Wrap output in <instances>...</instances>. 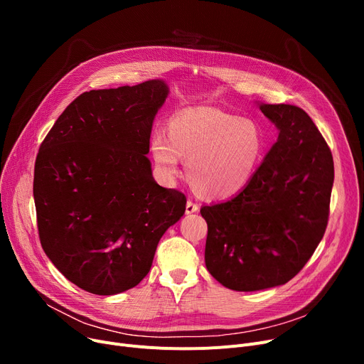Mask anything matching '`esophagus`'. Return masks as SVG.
I'll return each instance as SVG.
<instances>
[{
    "label": "esophagus",
    "instance_id": "34e87169",
    "mask_svg": "<svg viewBox=\"0 0 364 364\" xmlns=\"http://www.w3.org/2000/svg\"><path fill=\"white\" fill-rule=\"evenodd\" d=\"M199 211V205L193 200H187L186 203V214H195Z\"/></svg>",
    "mask_w": 364,
    "mask_h": 364
}]
</instances>
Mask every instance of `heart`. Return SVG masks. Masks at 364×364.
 Here are the masks:
<instances>
[{
  "instance_id": "heart-1",
  "label": "heart",
  "mask_w": 364,
  "mask_h": 364,
  "mask_svg": "<svg viewBox=\"0 0 364 364\" xmlns=\"http://www.w3.org/2000/svg\"><path fill=\"white\" fill-rule=\"evenodd\" d=\"M264 150L265 136L257 122L214 110L180 113L169 122V136L158 129L150 140L151 158L165 178L178 174L181 156L192 186L214 199L239 193Z\"/></svg>"
}]
</instances>
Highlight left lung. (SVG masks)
<instances>
[{"label": "left lung", "instance_id": "obj_1", "mask_svg": "<svg viewBox=\"0 0 364 364\" xmlns=\"http://www.w3.org/2000/svg\"><path fill=\"white\" fill-rule=\"evenodd\" d=\"M258 106L277 141L235 198L200 208L206 269L239 292L274 288L301 272L326 230L333 186L331 149L309 114L292 105Z\"/></svg>", "mask_w": 364, "mask_h": 364}]
</instances>
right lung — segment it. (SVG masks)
<instances>
[{
	"label": "right lung",
	"mask_w": 364,
	"mask_h": 364,
	"mask_svg": "<svg viewBox=\"0 0 364 364\" xmlns=\"http://www.w3.org/2000/svg\"><path fill=\"white\" fill-rule=\"evenodd\" d=\"M168 94L162 80L82 92L38 151L33 199L43 250L90 294L137 286L186 211V196L159 186L146 156Z\"/></svg>",
	"instance_id": "right-lung-1"
}]
</instances>
